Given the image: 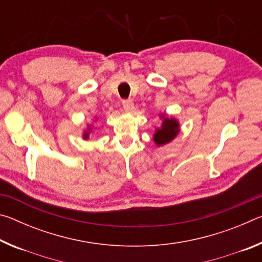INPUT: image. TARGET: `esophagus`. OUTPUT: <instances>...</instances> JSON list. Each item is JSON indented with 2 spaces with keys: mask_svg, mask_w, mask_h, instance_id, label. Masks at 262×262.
Returning <instances> with one entry per match:
<instances>
[{
  "mask_svg": "<svg viewBox=\"0 0 262 262\" xmlns=\"http://www.w3.org/2000/svg\"><path fill=\"white\" fill-rule=\"evenodd\" d=\"M122 105H123V108L127 112H130V111L134 110V104H133V101L130 99H125L122 101Z\"/></svg>",
  "mask_w": 262,
  "mask_h": 262,
  "instance_id": "esophagus-1",
  "label": "esophagus"
}]
</instances>
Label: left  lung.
<instances>
[{
  "instance_id": "8db88e82",
  "label": "left lung",
  "mask_w": 262,
  "mask_h": 262,
  "mask_svg": "<svg viewBox=\"0 0 262 262\" xmlns=\"http://www.w3.org/2000/svg\"><path fill=\"white\" fill-rule=\"evenodd\" d=\"M163 123L162 127L158 128L155 132L154 141L157 145L166 144L172 141L179 133V123L173 118H165V115L162 114Z\"/></svg>"
}]
</instances>
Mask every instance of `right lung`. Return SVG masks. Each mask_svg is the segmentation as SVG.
<instances>
[{"instance_id":"right-lung-1","label":"right lung","mask_w":262,"mask_h":262,"mask_svg":"<svg viewBox=\"0 0 262 262\" xmlns=\"http://www.w3.org/2000/svg\"><path fill=\"white\" fill-rule=\"evenodd\" d=\"M91 128H89V130H90ZM88 136H89V132H85V134H84V139H88Z\"/></svg>"}]
</instances>
